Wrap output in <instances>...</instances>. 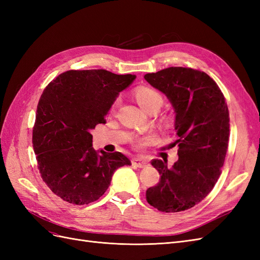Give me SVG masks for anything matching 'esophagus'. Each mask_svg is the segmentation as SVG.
Listing matches in <instances>:
<instances>
[{"mask_svg": "<svg viewBox=\"0 0 260 260\" xmlns=\"http://www.w3.org/2000/svg\"><path fill=\"white\" fill-rule=\"evenodd\" d=\"M132 165L138 168H145L148 166V162L142 158H133L132 159Z\"/></svg>", "mask_w": 260, "mask_h": 260, "instance_id": "1", "label": "esophagus"}]
</instances>
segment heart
Masks as SVG:
<instances>
[{"instance_id":"heart-1","label":"heart","mask_w":260,"mask_h":260,"mask_svg":"<svg viewBox=\"0 0 260 260\" xmlns=\"http://www.w3.org/2000/svg\"><path fill=\"white\" fill-rule=\"evenodd\" d=\"M135 98L138 101V103L142 106L146 112L151 113L152 111H159V108L161 107L164 103V96L162 94L153 86H148V85H140L135 90ZM120 103V99H117L114 104H113V109L117 108L118 105ZM153 140L152 137L146 138V139H141L136 141V145L138 147H144L147 145L151 141Z\"/></svg>"}]
</instances>
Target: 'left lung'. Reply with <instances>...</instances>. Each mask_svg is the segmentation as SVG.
<instances>
[{"label":"left lung","mask_w":260,"mask_h":260,"mask_svg":"<svg viewBox=\"0 0 260 260\" xmlns=\"http://www.w3.org/2000/svg\"><path fill=\"white\" fill-rule=\"evenodd\" d=\"M145 80L169 99L176 112L179 159H153L159 182L148 187L146 201L164 212L190 209L214 188L229 144V109L221 90L204 72L169 67L146 74Z\"/></svg>","instance_id":"1"}]
</instances>
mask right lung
Wrapping results in <instances>:
<instances>
[{"instance_id": "add662e5", "label": "right lung", "mask_w": 260, "mask_h": 260, "mask_svg": "<svg viewBox=\"0 0 260 260\" xmlns=\"http://www.w3.org/2000/svg\"><path fill=\"white\" fill-rule=\"evenodd\" d=\"M136 79L104 69L68 70L44 89L39 101L32 144L42 180L58 198L74 205L98 201L114 171L129 158L92 147L91 131L105 123L117 95Z\"/></svg>"}]
</instances>
